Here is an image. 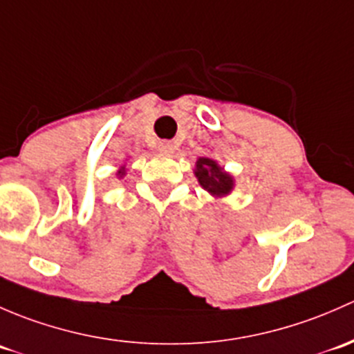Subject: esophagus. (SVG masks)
<instances>
[{
    "label": "esophagus",
    "instance_id": "34e87169",
    "mask_svg": "<svg viewBox=\"0 0 354 354\" xmlns=\"http://www.w3.org/2000/svg\"><path fill=\"white\" fill-rule=\"evenodd\" d=\"M158 150L162 153H172L174 151V145L170 143V141H160Z\"/></svg>",
    "mask_w": 354,
    "mask_h": 354
}]
</instances>
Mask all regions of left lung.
Wrapping results in <instances>:
<instances>
[{"label":"left lung","mask_w":354,"mask_h":354,"mask_svg":"<svg viewBox=\"0 0 354 354\" xmlns=\"http://www.w3.org/2000/svg\"><path fill=\"white\" fill-rule=\"evenodd\" d=\"M196 177L199 184L213 196H225L232 191L233 180L211 158H199L196 163Z\"/></svg>","instance_id":"obj_1"}]
</instances>
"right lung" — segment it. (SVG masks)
<instances>
[{
	"instance_id": "1",
	"label": "right lung",
	"mask_w": 354,
	"mask_h": 354,
	"mask_svg": "<svg viewBox=\"0 0 354 354\" xmlns=\"http://www.w3.org/2000/svg\"><path fill=\"white\" fill-rule=\"evenodd\" d=\"M119 176H121V177L124 176V170H119Z\"/></svg>"
}]
</instances>
